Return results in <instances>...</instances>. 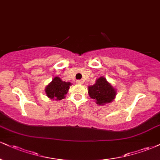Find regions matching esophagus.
<instances>
[{"label": "esophagus", "mask_w": 160, "mask_h": 160, "mask_svg": "<svg viewBox=\"0 0 160 160\" xmlns=\"http://www.w3.org/2000/svg\"><path fill=\"white\" fill-rule=\"evenodd\" d=\"M77 83H78V84H82V83H83V82H82V80H77Z\"/></svg>", "instance_id": "1"}]
</instances>
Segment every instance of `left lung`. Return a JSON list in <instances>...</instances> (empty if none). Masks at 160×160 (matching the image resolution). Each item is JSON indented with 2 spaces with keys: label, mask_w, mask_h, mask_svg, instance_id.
<instances>
[{
  "label": "left lung",
  "mask_w": 160,
  "mask_h": 160,
  "mask_svg": "<svg viewBox=\"0 0 160 160\" xmlns=\"http://www.w3.org/2000/svg\"><path fill=\"white\" fill-rule=\"evenodd\" d=\"M88 95L95 100L98 104L103 105L110 103L115 98L116 92L106 78L101 77L96 80L95 84L88 87Z\"/></svg>",
  "instance_id": "8db88e82"
}]
</instances>
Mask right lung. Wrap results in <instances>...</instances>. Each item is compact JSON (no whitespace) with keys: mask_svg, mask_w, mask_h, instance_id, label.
Masks as SVG:
<instances>
[{"mask_svg":"<svg viewBox=\"0 0 160 160\" xmlns=\"http://www.w3.org/2000/svg\"><path fill=\"white\" fill-rule=\"evenodd\" d=\"M71 82L62 81L60 78L57 77L52 80V82L46 87L45 93L51 99L62 100L65 98L69 89Z\"/></svg>","mask_w":160,"mask_h":160,"instance_id":"right-lung-1","label":"right lung"}]
</instances>
